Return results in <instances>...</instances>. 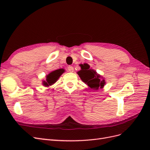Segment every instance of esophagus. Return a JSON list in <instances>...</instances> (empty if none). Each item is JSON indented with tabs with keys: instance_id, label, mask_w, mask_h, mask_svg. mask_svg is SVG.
I'll return each instance as SVG.
<instances>
[{
	"instance_id": "esophagus-1",
	"label": "esophagus",
	"mask_w": 150,
	"mask_h": 150,
	"mask_svg": "<svg viewBox=\"0 0 150 150\" xmlns=\"http://www.w3.org/2000/svg\"><path fill=\"white\" fill-rule=\"evenodd\" d=\"M67 69H68V71H69V72H72L74 71V67H72V66H68V67H67Z\"/></svg>"
}]
</instances>
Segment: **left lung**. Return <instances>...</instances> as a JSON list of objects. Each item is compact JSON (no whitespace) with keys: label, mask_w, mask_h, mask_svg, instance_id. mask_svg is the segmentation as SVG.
<instances>
[{"label":"left lung","mask_w":150,"mask_h":150,"mask_svg":"<svg viewBox=\"0 0 150 150\" xmlns=\"http://www.w3.org/2000/svg\"><path fill=\"white\" fill-rule=\"evenodd\" d=\"M81 70L78 72L80 78L83 82L87 84L91 89L98 90L99 88H103L105 84L104 79H101V76L93 69H90V66L87 64H81Z\"/></svg>","instance_id":"left-lung-1"}]
</instances>
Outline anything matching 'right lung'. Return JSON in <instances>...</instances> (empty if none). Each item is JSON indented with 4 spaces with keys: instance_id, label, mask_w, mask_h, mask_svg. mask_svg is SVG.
<instances>
[{
    "instance_id": "obj_1",
    "label": "right lung",
    "mask_w": 150,
    "mask_h": 150,
    "mask_svg": "<svg viewBox=\"0 0 150 150\" xmlns=\"http://www.w3.org/2000/svg\"><path fill=\"white\" fill-rule=\"evenodd\" d=\"M64 70L62 69H59L51 72L46 77V81H44L43 84L46 86H49L54 84L59 78L60 76L64 72Z\"/></svg>"
}]
</instances>
